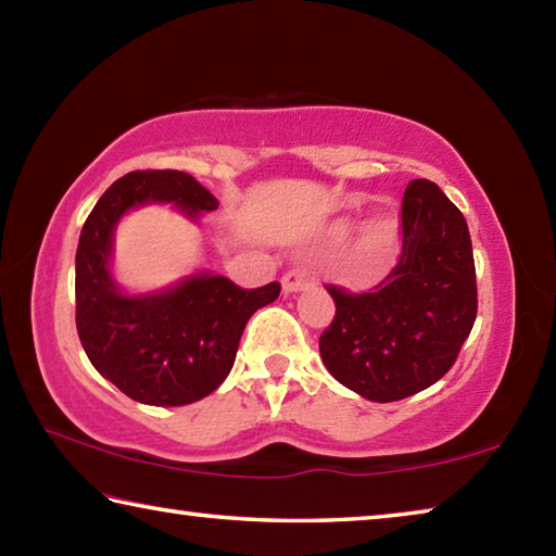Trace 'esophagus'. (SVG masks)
<instances>
[{
	"instance_id": "34e87169",
	"label": "esophagus",
	"mask_w": 556,
	"mask_h": 556,
	"mask_svg": "<svg viewBox=\"0 0 556 556\" xmlns=\"http://www.w3.org/2000/svg\"><path fill=\"white\" fill-rule=\"evenodd\" d=\"M312 285V279H308L304 271L301 269H289L285 277H281V289H285V294H294V291H301Z\"/></svg>"
}]
</instances>
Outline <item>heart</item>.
Segmentation results:
<instances>
[{
    "label": "heart",
    "mask_w": 556,
    "mask_h": 556,
    "mask_svg": "<svg viewBox=\"0 0 556 556\" xmlns=\"http://www.w3.org/2000/svg\"><path fill=\"white\" fill-rule=\"evenodd\" d=\"M345 230H348V223L336 225V235H345ZM397 232H400V223H397V215L392 213H375L372 218H368L361 228H357L353 238V252L365 250L363 267H372L375 262H378V267L368 271V275L355 277V281L368 285V281H372L380 275L384 265H388V260L392 257L394 244H397Z\"/></svg>",
    "instance_id": "heart-1"
}]
</instances>
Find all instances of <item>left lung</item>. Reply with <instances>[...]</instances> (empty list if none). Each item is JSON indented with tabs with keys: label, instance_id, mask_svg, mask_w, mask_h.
Here are the masks:
<instances>
[{
	"label": "left lung",
	"instance_id": "8db88e82",
	"mask_svg": "<svg viewBox=\"0 0 556 556\" xmlns=\"http://www.w3.org/2000/svg\"><path fill=\"white\" fill-rule=\"evenodd\" d=\"M326 289L336 301L318 338L328 372L372 402L427 390L451 370L476 321L466 218L437 184L414 178L404 188L402 252L390 275L363 294Z\"/></svg>",
	"mask_w": 556,
	"mask_h": 556
}]
</instances>
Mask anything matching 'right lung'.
I'll return each mask as SVG.
<instances>
[{"label": "right lung", "instance_id": "add662e5", "mask_svg": "<svg viewBox=\"0 0 556 556\" xmlns=\"http://www.w3.org/2000/svg\"><path fill=\"white\" fill-rule=\"evenodd\" d=\"M144 203H174L191 218L218 208L211 191L174 168L117 178L83 225L75 252V326L96 370L127 397L181 407L228 378L244 324L281 287L271 281L240 289L218 275H195L159 294H122L108 265L112 232L122 215Z\"/></svg>", "mask_w": 556, "mask_h": 556}]
</instances>
